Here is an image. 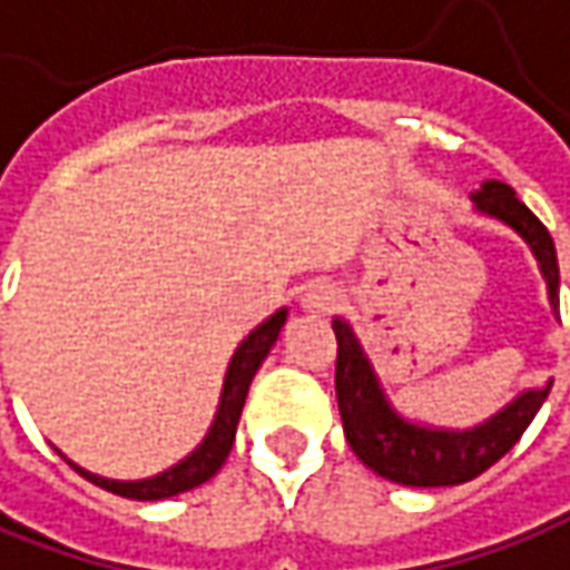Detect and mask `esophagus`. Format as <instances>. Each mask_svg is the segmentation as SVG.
Returning a JSON list of instances; mask_svg holds the SVG:
<instances>
[{
	"label": "esophagus",
	"instance_id": "obj_1",
	"mask_svg": "<svg viewBox=\"0 0 570 570\" xmlns=\"http://www.w3.org/2000/svg\"><path fill=\"white\" fill-rule=\"evenodd\" d=\"M336 302H340V293L327 281H315L302 293V308H308V312H331Z\"/></svg>",
	"mask_w": 570,
	"mask_h": 570
}]
</instances>
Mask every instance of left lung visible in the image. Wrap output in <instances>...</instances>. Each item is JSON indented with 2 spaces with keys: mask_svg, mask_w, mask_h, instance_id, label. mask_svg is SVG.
Returning a JSON list of instances; mask_svg holds the SVG:
<instances>
[{
  "mask_svg": "<svg viewBox=\"0 0 570 570\" xmlns=\"http://www.w3.org/2000/svg\"><path fill=\"white\" fill-rule=\"evenodd\" d=\"M471 203L478 215L512 227L514 234L528 243L540 265L546 289H549V305L556 315L559 258H556V243L540 218L502 180L480 184L478 193H471ZM334 334L336 402H340L346 440L352 452L374 474L402 487H455L483 474L521 440V433L528 431V424L537 417L540 405L552 390V381H546L543 386H530L524 393H518L509 405H502L497 415L464 431L433 428V424H421L396 412V405L383 393L381 377L365 355L362 340L350 327V321L334 317Z\"/></svg>",
  "mask_w": 570,
  "mask_h": 570,
  "instance_id": "left-lung-1",
  "label": "left lung"
}]
</instances>
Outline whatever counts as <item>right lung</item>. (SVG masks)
Instances as JSON below:
<instances>
[{
    "label": "right lung",
    "instance_id": "1",
    "mask_svg": "<svg viewBox=\"0 0 570 570\" xmlns=\"http://www.w3.org/2000/svg\"><path fill=\"white\" fill-rule=\"evenodd\" d=\"M286 315H289L286 308L274 312L268 321H262L253 334L236 346L234 358H230V365H227V374H224V386H220L215 421H212V428L205 433L203 443L193 449L187 459H180L174 468L155 474V478L142 480L99 478V474H92V471L80 468V464H71L80 478H87L90 483H96V487L108 490V493H115V497L124 499H139V502H155V499L177 497V493H187L193 487H199L205 480L215 478L220 464L227 462L230 446H234L236 424H239V415H243V402H246V393H249V383H253L255 371L262 367V362L268 358L271 346L277 343L281 327L286 324ZM61 459H65V455H61Z\"/></svg>",
    "mask_w": 570,
    "mask_h": 570
}]
</instances>
